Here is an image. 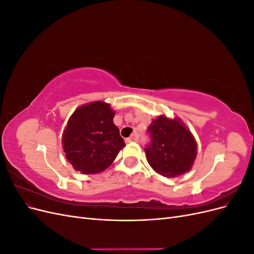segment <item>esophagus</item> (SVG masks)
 Segmentation results:
<instances>
[{
  "mask_svg": "<svg viewBox=\"0 0 254 254\" xmlns=\"http://www.w3.org/2000/svg\"><path fill=\"white\" fill-rule=\"evenodd\" d=\"M137 140H139V137H137V135L136 134H132V135H130L126 141L129 143V142H137Z\"/></svg>",
  "mask_w": 254,
  "mask_h": 254,
  "instance_id": "34e87169",
  "label": "esophagus"
}]
</instances>
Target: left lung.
<instances>
[{
  "label": "left lung",
  "mask_w": 254,
  "mask_h": 254,
  "mask_svg": "<svg viewBox=\"0 0 254 254\" xmlns=\"http://www.w3.org/2000/svg\"><path fill=\"white\" fill-rule=\"evenodd\" d=\"M148 132L151 142L145 155L153 171L174 178L190 170L197 156V142L179 118L160 115L152 120Z\"/></svg>",
  "instance_id": "left-lung-1"
}]
</instances>
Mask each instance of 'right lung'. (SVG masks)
Returning a JSON list of instances; mask_svg holds the SVG:
<instances>
[{
  "mask_svg": "<svg viewBox=\"0 0 254 254\" xmlns=\"http://www.w3.org/2000/svg\"><path fill=\"white\" fill-rule=\"evenodd\" d=\"M114 115L111 106L102 101L84 104L73 112L64 130L63 148L75 171L102 173L125 147Z\"/></svg>",
  "mask_w": 254,
  "mask_h": 254,
  "instance_id": "1",
  "label": "right lung"
}]
</instances>
